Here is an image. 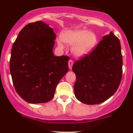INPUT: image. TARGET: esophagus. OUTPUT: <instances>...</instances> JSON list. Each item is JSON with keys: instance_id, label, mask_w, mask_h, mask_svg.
I'll list each match as a JSON object with an SVG mask.
<instances>
[{"instance_id": "esophagus-1", "label": "esophagus", "mask_w": 133, "mask_h": 133, "mask_svg": "<svg viewBox=\"0 0 133 133\" xmlns=\"http://www.w3.org/2000/svg\"><path fill=\"white\" fill-rule=\"evenodd\" d=\"M73 61L72 60H69L68 62V65H69V69H71L72 66H73Z\"/></svg>"}]
</instances>
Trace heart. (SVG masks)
I'll use <instances>...</instances> for the list:
<instances>
[{
  "instance_id": "b5f03b06",
  "label": "heart",
  "mask_w": 133,
  "mask_h": 133,
  "mask_svg": "<svg viewBox=\"0 0 133 133\" xmlns=\"http://www.w3.org/2000/svg\"><path fill=\"white\" fill-rule=\"evenodd\" d=\"M61 38L68 45H75L73 51L78 57H83L89 53L98 41L96 35L87 29L67 31L61 35ZM58 44L60 47L62 46L60 41H58Z\"/></svg>"
}]
</instances>
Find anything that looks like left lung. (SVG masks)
Instances as JSON below:
<instances>
[{
	"label": "left lung",
	"instance_id": "left-lung-1",
	"mask_svg": "<svg viewBox=\"0 0 133 133\" xmlns=\"http://www.w3.org/2000/svg\"><path fill=\"white\" fill-rule=\"evenodd\" d=\"M122 64L120 41L111 32L103 37L89 54L73 64L76 98L89 105L100 104L109 98L121 82Z\"/></svg>",
	"mask_w": 133,
	"mask_h": 133
}]
</instances>
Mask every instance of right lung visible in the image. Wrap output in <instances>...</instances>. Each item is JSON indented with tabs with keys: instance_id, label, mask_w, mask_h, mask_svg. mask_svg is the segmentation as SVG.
I'll return each instance as SVG.
<instances>
[{
	"instance_id": "right-lung-1",
	"label": "right lung",
	"mask_w": 133,
	"mask_h": 133,
	"mask_svg": "<svg viewBox=\"0 0 133 133\" xmlns=\"http://www.w3.org/2000/svg\"><path fill=\"white\" fill-rule=\"evenodd\" d=\"M56 35L41 21L27 24L20 31L11 49L9 68L18 95L31 104L53 98L56 87L69 70L68 56H55Z\"/></svg>"
}]
</instances>
